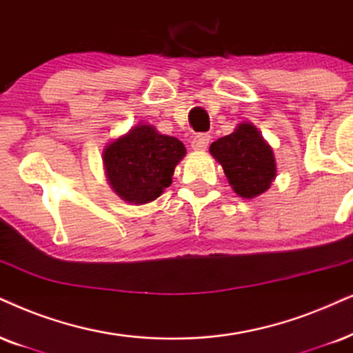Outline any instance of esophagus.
Listing matches in <instances>:
<instances>
[{
  "label": "esophagus",
  "instance_id": "esophagus-1",
  "mask_svg": "<svg viewBox=\"0 0 353 353\" xmlns=\"http://www.w3.org/2000/svg\"><path fill=\"white\" fill-rule=\"evenodd\" d=\"M208 143H210L208 133H199V135L192 138V148L195 151H205L208 148Z\"/></svg>",
  "mask_w": 353,
  "mask_h": 353
}]
</instances>
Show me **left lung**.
<instances>
[{
	"mask_svg": "<svg viewBox=\"0 0 353 353\" xmlns=\"http://www.w3.org/2000/svg\"><path fill=\"white\" fill-rule=\"evenodd\" d=\"M210 153L221 164L230 185L243 199L264 194L276 177L272 146L251 122H241L233 133L213 141Z\"/></svg>",
	"mask_w": 353,
	"mask_h": 353,
	"instance_id": "obj_1",
	"label": "left lung"
}]
</instances>
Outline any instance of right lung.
I'll list each match as a JSON object with an SVG mask.
<instances>
[{"label":"right lung","instance_id":"1","mask_svg":"<svg viewBox=\"0 0 353 353\" xmlns=\"http://www.w3.org/2000/svg\"><path fill=\"white\" fill-rule=\"evenodd\" d=\"M176 137L159 133L153 125L138 123L102 151L110 189L132 205L153 202L171 185L172 174L185 156Z\"/></svg>","mask_w":353,"mask_h":353}]
</instances>
